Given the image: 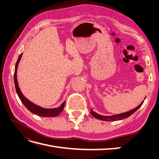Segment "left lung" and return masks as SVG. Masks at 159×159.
Listing matches in <instances>:
<instances>
[{"instance_id":"8db88e82","label":"left lung","mask_w":159,"mask_h":159,"mask_svg":"<svg viewBox=\"0 0 159 159\" xmlns=\"http://www.w3.org/2000/svg\"><path fill=\"white\" fill-rule=\"evenodd\" d=\"M143 103V102L140 105H139V106H137L136 108H134V109L129 111H127L126 113H121V114H118V115H112V116H103V115H100L98 113H95L91 109L90 111V113L95 118L99 119V120H102V121H119V120H121V119H123L127 118L128 117L130 116V115H131L133 113L135 112L141 106Z\"/></svg>"}]
</instances>
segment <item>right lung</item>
Returning a JSON list of instances; mask_svg holds the SVG:
<instances>
[{
  "label": "right lung",
  "instance_id": "add662e5",
  "mask_svg": "<svg viewBox=\"0 0 159 159\" xmlns=\"http://www.w3.org/2000/svg\"><path fill=\"white\" fill-rule=\"evenodd\" d=\"M22 56V53L19 56L18 59L16 63L15 66V71H14V84H15V88L16 93L18 95L19 98L21 100L22 103L25 105V106L31 111L34 114L39 115V116L41 117H56L63 110L64 107V105H65V102L61 105V106L57 107V108H54V109H45L41 107L40 106H38V105L34 104L31 102H30L29 100L27 99L25 96L23 95L22 92L20 91V88H19L18 84V81H17V76H16V73H17V68H18V65L19 63V61L21 59V57Z\"/></svg>",
  "mask_w": 159,
  "mask_h": 159
}]
</instances>
